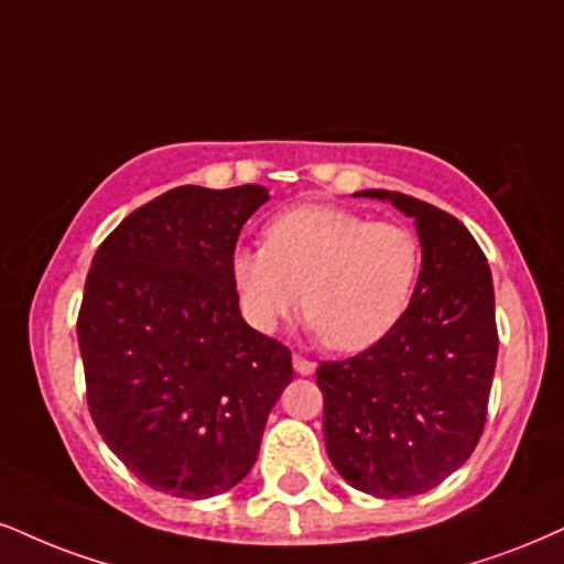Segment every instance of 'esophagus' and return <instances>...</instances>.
<instances>
[{
    "instance_id": "esophagus-1",
    "label": "esophagus",
    "mask_w": 564,
    "mask_h": 564,
    "mask_svg": "<svg viewBox=\"0 0 564 564\" xmlns=\"http://www.w3.org/2000/svg\"><path fill=\"white\" fill-rule=\"evenodd\" d=\"M293 368H295L297 373H303V377H308V373L316 371V364H314V360H308L305 356H297V352H295V356H293Z\"/></svg>"
}]
</instances>
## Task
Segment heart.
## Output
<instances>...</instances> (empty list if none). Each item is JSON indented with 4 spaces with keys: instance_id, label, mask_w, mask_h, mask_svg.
<instances>
[{
    "instance_id": "obj_1",
    "label": "heart",
    "mask_w": 564,
    "mask_h": 564,
    "mask_svg": "<svg viewBox=\"0 0 564 564\" xmlns=\"http://www.w3.org/2000/svg\"><path fill=\"white\" fill-rule=\"evenodd\" d=\"M423 271L421 238L402 221H373L350 208L305 204L280 214L263 248L229 259L248 324L274 332L301 305L329 350L377 345L405 316Z\"/></svg>"
}]
</instances>
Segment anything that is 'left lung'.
I'll return each mask as SVG.
<instances>
[{"label":"left lung","mask_w":564,"mask_h":564,"mask_svg":"<svg viewBox=\"0 0 564 564\" xmlns=\"http://www.w3.org/2000/svg\"><path fill=\"white\" fill-rule=\"evenodd\" d=\"M356 196L389 200L415 219L423 271L387 337L318 364L326 455L358 491L415 497L455 474L484 434L499 347L495 284L460 219L405 193Z\"/></svg>","instance_id":"1"}]
</instances>
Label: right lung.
I'll return each instance as SVG.
<instances>
[{"label":"right lung","mask_w":564,"mask_h":564,"mask_svg":"<svg viewBox=\"0 0 564 564\" xmlns=\"http://www.w3.org/2000/svg\"><path fill=\"white\" fill-rule=\"evenodd\" d=\"M261 185H183L135 208L96 250L78 345L90 419L151 489L204 499L259 457L293 358L240 316L229 259Z\"/></svg>","instance_id":"1"}]
</instances>
